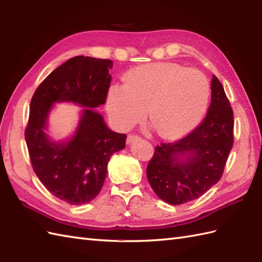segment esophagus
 Instances as JSON below:
<instances>
[{
    "instance_id": "1",
    "label": "esophagus",
    "mask_w": 262,
    "mask_h": 262,
    "mask_svg": "<svg viewBox=\"0 0 262 262\" xmlns=\"http://www.w3.org/2000/svg\"><path fill=\"white\" fill-rule=\"evenodd\" d=\"M141 140V137L140 136H137V135H129L127 137V144H132V143H134V142H136V141H140Z\"/></svg>"
}]
</instances>
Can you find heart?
Returning a JSON list of instances; mask_svg holds the SVG:
<instances>
[{
  "label": "heart",
  "instance_id": "heart-1",
  "mask_svg": "<svg viewBox=\"0 0 262 262\" xmlns=\"http://www.w3.org/2000/svg\"><path fill=\"white\" fill-rule=\"evenodd\" d=\"M125 84H113L105 108L119 128L145 118L160 136L174 140L198 126L208 108L210 82L203 72L176 63H154L128 71Z\"/></svg>",
  "mask_w": 262,
  "mask_h": 262
}]
</instances>
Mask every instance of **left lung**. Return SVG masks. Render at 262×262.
<instances>
[{"mask_svg": "<svg viewBox=\"0 0 262 262\" xmlns=\"http://www.w3.org/2000/svg\"><path fill=\"white\" fill-rule=\"evenodd\" d=\"M211 102L204 121L190 134L155 148L146 174L160 199L170 205L191 202L220 181L233 146V110L224 88L211 79Z\"/></svg>", "mask_w": 262, "mask_h": 262, "instance_id": "obj_1", "label": "left lung"}]
</instances>
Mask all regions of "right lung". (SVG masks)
<instances>
[{
	"label": "right lung",
	"instance_id": "1",
	"mask_svg": "<svg viewBox=\"0 0 262 262\" xmlns=\"http://www.w3.org/2000/svg\"><path fill=\"white\" fill-rule=\"evenodd\" d=\"M111 69L110 59L75 56L54 70L31 99L25 137L33 171L49 192L71 205L98 196L110 158L125 148L127 136L109 129L96 110L107 98ZM60 102L83 109L74 134L56 141L48 133V118Z\"/></svg>",
	"mask_w": 262,
	"mask_h": 262
}]
</instances>
